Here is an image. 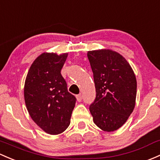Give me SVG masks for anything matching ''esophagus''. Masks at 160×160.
Segmentation results:
<instances>
[{
    "instance_id": "esophagus-1",
    "label": "esophagus",
    "mask_w": 160,
    "mask_h": 160,
    "mask_svg": "<svg viewBox=\"0 0 160 160\" xmlns=\"http://www.w3.org/2000/svg\"><path fill=\"white\" fill-rule=\"evenodd\" d=\"M76 97H77V100L78 102H80L82 100V96L81 94H78V95L76 96Z\"/></svg>"
}]
</instances>
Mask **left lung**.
Instances as JSON below:
<instances>
[{
  "label": "left lung",
  "instance_id": "obj_1",
  "mask_svg": "<svg viewBox=\"0 0 160 160\" xmlns=\"http://www.w3.org/2000/svg\"><path fill=\"white\" fill-rule=\"evenodd\" d=\"M93 73L96 99L90 106L94 123L105 132L120 128L134 110L137 79L122 55L110 49L87 52Z\"/></svg>",
  "mask_w": 160,
  "mask_h": 160
}]
</instances>
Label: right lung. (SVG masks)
Instances as JSON below:
<instances>
[{"label":"right lung","mask_w":160,"mask_h":160,"mask_svg":"<svg viewBox=\"0 0 160 160\" xmlns=\"http://www.w3.org/2000/svg\"><path fill=\"white\" fill-rule=\"evenodd\" d=\"M68 53H44L34 60L24 83L25 104L35 123L50 135L69 127L76 97L67 90L60 73Z\"/></svg>","instance_id":"add662e5"}]
</instances>
